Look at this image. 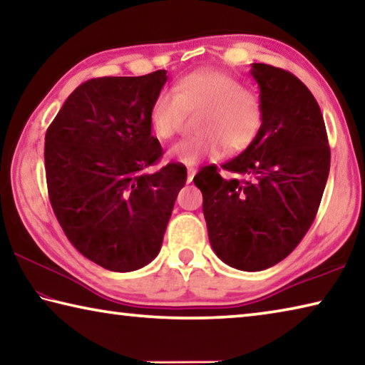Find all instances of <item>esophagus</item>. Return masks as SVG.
Segmentation results:
<instances>
[{"label": "esophagus", "mask_w": 365, "mask_h": 365, "mask_svg": "<svg viewBox=\"0 0 365 365\" xmlns=\"http://www.w3.org/2000/svg\"><path fill=\"white\" fill-rule=\"evenodd\" d=\"M196 174V169L195 168H188V175H187V182L190 183L191 180H193V177Z\"/></svg>", "instance_id": "34e87169"}]
</instances>
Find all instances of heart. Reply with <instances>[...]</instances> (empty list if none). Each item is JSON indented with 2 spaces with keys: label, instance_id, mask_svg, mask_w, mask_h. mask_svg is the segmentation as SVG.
Wrapping results in <instances>:
<instances>
[{
  "label": "heart",
  "instance_id": "heart-1",
  "mask_svg": "<svg viewBox=\"0 0 365 365\" xmlns=\"http://www.w3.org/2000/svg\"><path fill=\"white\" fill-rule=\"evenodd\" d=\"M201 113L196 132L201 137L183 140L169 158L185 165L202 159L215 160L245 151L264 125V103L255 91L225 72L202 69L182 77L170 91L156 96L150 109V125L160 141L182 130L185 115Z\"/></svg>",
  "mask_w": 365,
  "mask_h": 365
}]
</instances>
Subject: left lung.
<instances>
[{
	"mask_svg": "<svg viewBox=\"0 0 365 365\" xmlns=\"http://www.w3.org/2000/svg\"><path fill=\"white\" fill-rule=\"evenodd\" d=\"M264 125L257 138L220 168L200 169L193 182L215 255L230 267L257 272L283 261L311 228L330 170L322 113L292 72L252 64Z\"/></svg>",
	"mask_w": 365,
	"mask_h": 365,
	"instance_id": "obj_1",
	"label": "left lung"
}]
</instances>
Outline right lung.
Returning <instances> with one entry per match:
<instances>
[{
  "label": "right lung",
  "mask_w": 365,
  "mask_h": 365,
  "mask_svg": "<svg viewBox=\"0 0 365 365\" xmlns=\"http://www.w3.org/2000/svg\"><path fill=\"white\" fill-rule=\"evenodd\" d=\"M168 76L86 80L48 127V196L78 252L113 272L145 267L158 256L187 169L163 158L150 109Z\"/></svg>",
  "instance_id": "1"
}]
</instances>
